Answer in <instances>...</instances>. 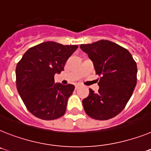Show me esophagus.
I'll return each instance as SVG.
<instances>
[{
    "instance_id": "obj_1",
    "label": "esophagus",
    "mask_w": 151,
    "mask_h": 151,
    "mask_svg": "<svg viewBox=\"0 0 151 151\" xmlns=\"http://www.w3.org/2000/svg\"><path fill=\"white\" fill-rule=\"evenodd\" d=\"M78 87H79V86H78V85H76V89H77Z\"/></svg>"
}]
</instances>
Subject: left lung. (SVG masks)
I'll list each match as a JSON object with an SVG mask.
<instances>
[{
    "instance_id": "8db88e82",
    "label": "left lung",
    "mask_w": 151,
    "mask_h": 151,
    "mask_svg": "<svg viewBox=\"0 0 151 151\" xmlns=\"http://www.w3.org/2000/svg\"><path fill=\"white\" fill-rule=\"evenodd\" d=\"M92 61L100 78L99 89L89 88L82 100L84 110L96 120H108L118 115L127 105L137 84V63L129 51L109 40L80 45Z\"/></svg>"
}]
</instances>
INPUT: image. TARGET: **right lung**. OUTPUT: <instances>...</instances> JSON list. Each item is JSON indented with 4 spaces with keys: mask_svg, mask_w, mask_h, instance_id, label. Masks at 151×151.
I'll list each match as a JSON object with an SVG mask.
<instances>
[{
    "mask_svg": "<svg viewBox=\"0 0 151 151\" xmlns=\"http://www.w3.org/2000/svg\"><path fill=\"white\" fill-rule=\"evenodd\" d=\"M76 45L52 41L33 46L24 54L16 68L19 95L29 112L42 120H54L65 114L73 85L55 83L54 76L64 70Z\"/></svg>",
    "mask_w": 151,
    "mask_h": 151,
    "instance_id": "1",
    "label": "right lung"
}]
</instances>
